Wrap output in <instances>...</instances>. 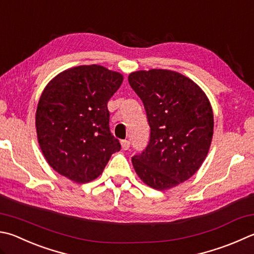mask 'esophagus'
<instances>
[{
  "label": "esophagus",
  "mask_w": 254,
  "mask_h": 254,
  "mask_svg": "<svg viewBox=\"0 0 254 254\" xmlns=\"http://www.w3.org/2000/svg\"><path fill=\"white\" fill-rule=\"evenodd\" d=\"M121 147H122V150H127L128 147H130V141H127V140L121 141Z\"/></svg>",
  "instance_id": "esophagus-1"
}]
</instances>
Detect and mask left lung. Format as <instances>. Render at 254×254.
Here are the masks:
<instances>
[{
	"label": "left lung",
	"instance_id": "left-lung-1",
	"mask_svg": "<svg viewBox=\"0 0 254 254\" xmlns=\"http://www.w3.org/2000/svg\"><path fill=\"white\" fill-rule=\"evenodd\" d=\"M151 127L146 149L132 158L146 186L164 191L190 179L203 163L213 136V111L203 90L181 73L152 68L128 75Z\"/></svg>",
	"mask_w": 254,
	"mask_h": 254
}]
</instances>
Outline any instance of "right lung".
<instances>
[{
  "label": "right lung",
  "mask_w": 254,
  "mask_h": 254,
  "mask_svg": "<svg viewBox=\"0 0 254 254\" xmlns=\"http://www.w3.org/2000/svg\"><path fill=\"white\" fill-rule=\"evenodd\" d=\"M122 82L121 73L92 64L67 68L44 87L35 127L41 151L59 174L93 181L121 149L110 132L108 102Z\"/></svg>",
  "instance_id": "1"
}]
</instances>
